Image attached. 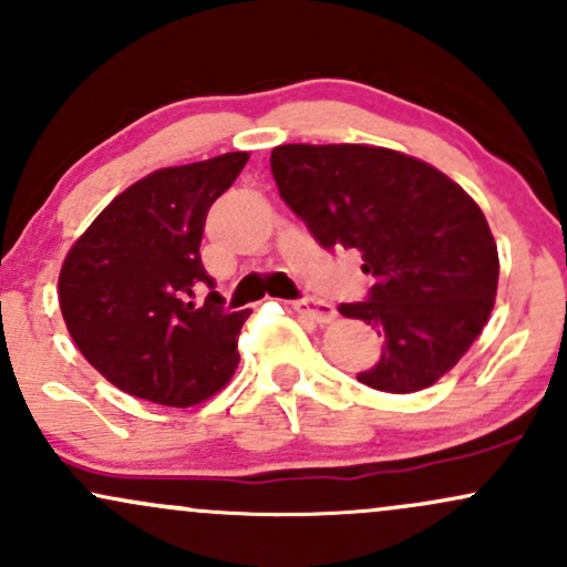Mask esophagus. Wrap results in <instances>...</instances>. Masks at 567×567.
<instances>
[{
	"instance_id": "1",
	"label": "esophagus",
	"mask_w": 567,
	"mask_h": 567,
	"mask_svg": "<svg viewBox=\"0 0 567 567\" xmlns=\"http://www.w3.org/2000/svg\"><path fill=\"white\" fill-rule=\"evenodd\" d=\"M292 309L298 311V315L309 317L311 322H333L336 320V309L330 306L328 301H320V298H311V296H303L298 298V301H292Z\"/></svg>"
}]
</instances>
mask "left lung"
<instances>
[{
  "label": "left lung",
  "instance_id": "1",
  "mask_svg": "<svg viewBox=\"0 0 567 567\" xmlns=\"http://www.w3.org/2000/svg\"><path fill=\"white\" fill-rule=\"evenodd\" d=\"M279 197L324 250H357L375 279L341 303L383 336L370 389L432 386L483 333L498 288V250L470 194L426 162L365 143H288L271 152Z\"/></svg>",
  "mask_w": 567,
  "mask_h": 567
}]
</instances>
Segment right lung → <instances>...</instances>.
<instances>
[{
	"mask_svg": "<svg viewBox=\"0 0 567 567\" xmlns=\"http://www.w3.org/2000/svg\"><path fill=\"white\" fill-rule=\"evenodd\" d=\"M245 162V152H231L146 175L69 250L58 279L63 320L84 360L122 392L188 408L237 370L250 311L224 309L199 243L207 210ZM202 287L212 292L197 307Z\"/></svg>",
	"mask_w": 567,
	"mask_h": 567,
	"instance_id": "right-lung-1",
	"label": "right lung"
}]
</instances>
